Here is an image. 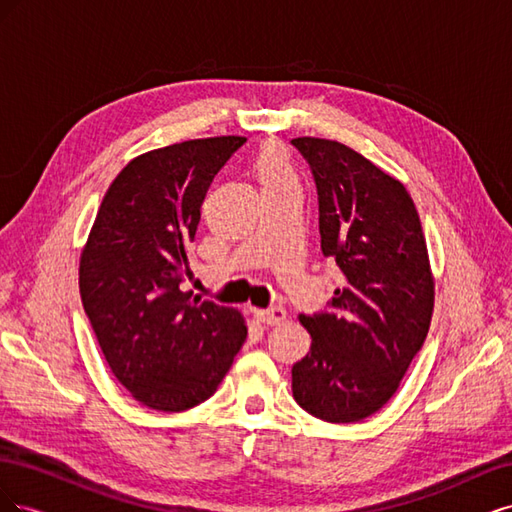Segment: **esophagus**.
Here are the masks:
<instances>
[{"label":"esophagus","mask_w":512,"mask_h":512,"mask_svg":"<svg viewBox=\"0 0 512 512\" xmlns=\"http://www.w3.org/2000/svg\"><path fill=\"white\" fill-rule=\"evenodd\" d=\"M254 318L267 327H277L286 320V309L284 307H269V309H254Z\"/></svg>","instance_id":"obj_1"}]
</instances>
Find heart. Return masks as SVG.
Here are the masks:
<instances>
[{
	"instance_id": "obj_1",
	"label": "heart",
	"mask_w": 512,
	"mask_h": 512,
	"mask_svg": "<svg viewBox=\"0 0 512 512\" xmlns=\"http://www.w3.org/2000/svg\"><path fill=\"white\" fill-rule=\"evenodd\" d=\"M252 168L262 185V190L294 183V168L288 151L277 143H267L265 147H260V151L254 156Z\"/></svg>"
}]
</instances>
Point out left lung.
Here are the masks:
<instances>
[{
  "instance_id": "1",
  "label": "left lung",
  "mask_w": 512,
  "mask_h": 512,
  "mask_svg": "<svg viewBox=\"0 0 512 512\" xmlns=\"http://www.w3.org/2000/svg\"><path fill=\"white\" fill-rule=\"evenodd\" d=\"M292 145L318 190L322 254L342 271L331 312L299 320L312 348L292 365V395L327 423H356L389 401L423 348L433 275L416 207L404 183L327 138Z\"/></svg>"
}]
</instances>
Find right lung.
I'll return each instance as SVG.
<instances>
[{"label": "right lung", "mask_w": 512, "mask_h": 512, "mask_svg": "<svg viewBox=\"0 0 512 512\" xmlns=\"http://www.w3.org/2000/svg\"><path fill=\"white\" fill-rule=\"evenodd\" d=\"M243 143L196 138L134 158L106 190L83 247L81 299L104 359L158 412L209 399L247 337L237 309L181 290L209 185Z\"/></svg>", "instance_id": "1"}]
</instances>
